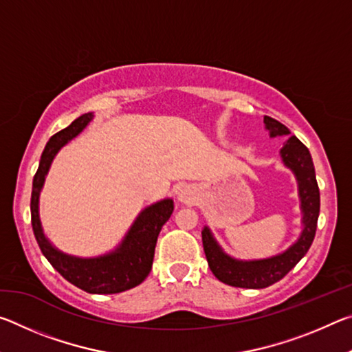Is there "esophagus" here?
Listing matches in <instances>:
<instances>
[{
  "label": "esophagus",
  "mask_w": 352,
  "mask_h": 352,
  "mask_svg": "<svg viewBox=\"0 0 352 352\" xmlns=\"http://www.w3.org/2000/svg\"><path fill=\"white\" fill-rule=\"evenodd\" d=\"M177 199L178 201H182V204H192L195 200V190L188 186V184L186 186H182L177 192Z\"/></svg>",
  "instance_id": "obj_1"
}]
</instances>
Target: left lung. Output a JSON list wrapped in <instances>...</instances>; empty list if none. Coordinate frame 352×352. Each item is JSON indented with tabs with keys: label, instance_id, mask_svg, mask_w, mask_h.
Here are the masks:
<instances>
[{
	"label": "left lung",
	"instance_id": "1",
	"mask_svg": "<svg viewBox=\"0 0 352 352\" xmlns=\"http://www.w3.org/2000/svg\"><path fill=\"white\" fill-rule=\"evenodd\" d=\"M264 124L270 138L290 135V130L284 124L270 116H264ZM279 155L285 168L294 172L298 183V197L301 201L302 230L295 243L272 258L242 261L225 253L208 226L201 230L208 265L219 281L233 287L264 289L278 283L301 261L314 242L320 214V189L311 152L296 136H289Z\"/></svg>",
	"mask_w": 352,
	"mask_h": 352
}]
</instances>
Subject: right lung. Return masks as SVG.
I'll return each instance as SVG.
<instances>
[{
    "label": "right lung",
    "instance_id": "right-lung-1",
    "mask_svg": "<svg viewBox=\"0 0 352 352\" xmlns=\"http://www.w3.org/2000/svg\"><path fill=\"white\" fill-rule=\"evenodd\" d=\"M93 118V113H85L71 122L67 129L51 136V140L46 142L32 182L31 219L35 239L41 253L67 281L88 294L109 295L136 287L147 278L152 269L158 234L174 211V200L163 199L157 204L146 206L135 219L119 245L105 254L94 256V258H79V256L63 253L52 245L41 226L38 211L40 192L43 189L52 160L56 158L58 151L71 140H74Z\"/></svg>",
    "mask_w": 352,
    "mask_h": 352
}]
</instances>
